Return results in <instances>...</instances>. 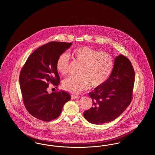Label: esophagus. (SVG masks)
<instances>
[{
    "label": "esophagus",
    "mask_w": 155,
    "mask_h": 155,
    "mask_svg": "<svg viewBox=\"0 0 155 155\" xmlns=\"http://www.w3.org/2000/svg\"><path fill=\"white\" fill-rule=\"evenodd\" d=\"M80 97L78 96H77V95H71V99H78Z\"/></svg>",
    "instance_id": "34e87169"
}]
</instances>
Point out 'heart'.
Here are the masks:
<instances>
[{
	"mask_svg": "<svg viewBox=\"0 0 155 155\" xmlns=\"http://www.w3.org/2000/svg\"><path fill=\"white\" fill-rule=\"evenodd\" d=\"M74 63L80 64L77 76L64 80L63 88L73 94H79L91 85L93 88L101 86L111 74L114 61L110 54L101 52L87 46H81L73 51ZM70 59L66 53L61 54L56 61V69L60 74L66 75L69 72Z\"/></svg>",
	"mask_w": 155,
	"mask_h": 155,
	"instance_id": "b5f03b06",
	"label": "heart"
}]
</instances>
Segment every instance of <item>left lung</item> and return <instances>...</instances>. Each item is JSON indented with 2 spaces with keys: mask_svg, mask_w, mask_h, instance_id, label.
I'll return each mask as SVG.
<instances>
[{
  "mask_svg": "<svg viewBox=\"0 0 155 155\" xmlns=\"http://www.w3.org/2000/svg\"><path fill=\"white\" fill-rule=\"evenodd\" d=\"M135 72L131 61L119 54L109 78L89 93L93 106L84 112L88 122L101 124L113 121L125 110L132 100Z\"/></svg>",
  "mask_w": 155,
  "mask_h": 155,
  "instance_id": "left-lung-1",
  "label": "left lung"
}]
</instances>
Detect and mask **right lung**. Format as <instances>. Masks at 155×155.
Listing matches in <instances>:
<instances>
[{
  "instance_id": "1",
  "label": "right lung",
  "mask_w": 155,
  "mask_h": 155,
  "mask_svg": "<svg viewBox=\"0 0 155 155\" xmlns=\"http://www.w3.org/2000/svg\"><path fill=\"white\" fill-rule=\"evenodd\" d=\"M73 43L50 42L37 49L27 60L20 74V85L25 107L33 117L44 121L58 117L64 104L71 99L63 91L49 94V83L58 86L56 61Z\"/></svg>"
}]
</instances>
